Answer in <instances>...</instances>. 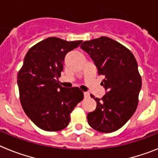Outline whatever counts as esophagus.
Wrapping results in <instances>:
<instances>
[{"mask_svg":"<svg viewBox=\"0 0 158 158\" xmlns=\"http://www.w3.org/2000/svg\"><path fill=\"white\" fill-rule=\"evenodd\" d=\"M89 96H90V93H88V92H85V93H84V96H85V98H89Z\"/></svg>","mask_w":158,"mask_h":158,"instance_id":"34e87169","label":"esophagus"}]
</instances>
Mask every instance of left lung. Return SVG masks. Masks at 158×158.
I'll use <instances>...</instances> for the list:
<instances>
[{"label":"left lung","mask_w":158,"mask_h":158,"mask_svg":"<svg viewBox=\"0 0 158 158\" xmlns=\"http://www.w3.org/2000/svg\"><path fill=\"white\" fill-rule=\"evenodd\" d=\"M81 48L88 53L104 75L101 82L107 91L96 101V109L87 115L89 126L102 133L122 127L136 111L142 78L134 54L127 47L105 36L84 42Z\"/></svg>","instance_id":"1"}]
</instances>
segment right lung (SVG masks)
Instances as JSON below:
<instances>
[{"label":"right lung","instance_id":"right-lung-1","mask_svg":"<svg viewBox=\"0 0 158 158\" xmlns=\"http://www.w3.org/2000/svg\"><path fill=\"white\" fill-rule=\"evenodd\" d=\"M81 42L47 38L30 48L18 73L23 111L43 131H58L66 127L70 113L83 100V92L79 88L62 87L58 81L65 55Z\"/></svg>","mask_w":158,"mask_h":158}]
</instances>
